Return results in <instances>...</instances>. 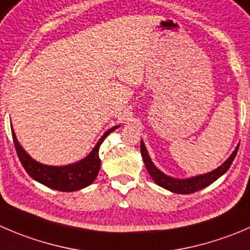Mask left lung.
I'll return each instance as SVG.
<instances>
[{
	"instance_id": "left-lung-1",
	"label": "left lung",
	"mask_w": 250,
	"mask_h": 250,
	"mask_svg": "<svg viewBox=\"0 0 250 250\" xmlns=\"http://www.w3.org/2000/svg\"><path fill=\"white\" fill-rule=\"evenodd\" d=\"M239 145H237V147L234 149V151L232 152L231 156L224 162L220 167H217L214 171L209 172V173L200 174V176L192 177V178H186V179H178L173 178V177H169L167 174H165L164 172L160 171L152 161L150 160L149 154L146 151V147H145L144 143H140V151H142L143 160H144L145 167H146L147 172L151 176V178L154 179L155 183L159 184L160 187L165 188V189L169 190L172 193H177V194H190V193L198 192V190L203 189L205 187L210 186L212 182L216 181L217 178L222 176L227 169L229 168V166L233 162L234 157H236L237 151H238Z\"/></svg>"
}]
</instances>
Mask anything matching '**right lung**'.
<instances>
[{
	"mask_svg": "<svg viewBox=\"0 0 250 250\" xmlns=\"http://www.w3.org/2000/svg\"><path fill=\"white\" fill-rule=\"evenodd\" d=\"M117 128L118 125H116V127L108 129L96 143L93 151L85 159L81 160L76 164L67 165V166H48V165L35 161L21 146L13 129H12V137H13L14 146H16L19 160H21L26 173L31 178L48 187L51 189L60 190V192H74V190L83 189L85 187L90 186L95 181L101 165V160L99 157L100 145L103 144L105 138Z\"/></svg>",
	"mask_w": 250,
	"mask_h": 250,
	"instance_id": "add662e5",
	"label": "right lung"
}]
</instances>
